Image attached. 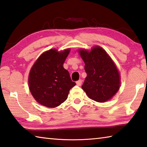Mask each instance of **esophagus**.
I'll list each match as a JSON object with an SVG mask.
<instances>
[{
  "label": "esophagus",
  "instance_id": "obj_1",
  "mask_svg": "<svg viewBox=\"0 0 147 147\" xmlns=\"http://www.w3.org/2000/svg\"><path fill=\"white\" fill-rule=\"evenodd\" d=\"M76 83L77 85H78V86H80V85L82 84V80H79L77 81Z\"/></svg>",
  "mask_w": 147,
  "mask_h": 147
}]
</instances>
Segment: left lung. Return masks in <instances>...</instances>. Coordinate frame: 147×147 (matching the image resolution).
<instances>
[{
	"label": "left lung",
	"instance_id": "obj_1",
	"mask_svg": "<svg viewBox=\"0 0 147 147\" xmlns=\"http://www.w3.org/2000/svg\"><path fill=\"white\" fill-rule=\"evenodd\" d=\"M85 63L87 77L82 88L90 99L98 102L110 100L120 87L119 72L111 58L100 47L90 52L79 51Z\"/></svg>",
	"mask_w": 147,
	"mask_h": 147
}]
</instances>
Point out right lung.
Segmentation results:
<instances>
[{"label":"right lung","instance_id":"right-lung-1","mask_svg":"<svg viewBox=\"0 0 147 147\" xmlns=\"http://www.w3.org/2000/svg\"><path fill=\"white\" fill-rule=\"evenodd\" d=\"M69 52V49L62 52L50 49L44 53L32 67L29 75V90L41 105L50 108L60 105L76 85L63 67Z\"/></svg>","mask_w":147,"mask_h":147}]
</instances>
